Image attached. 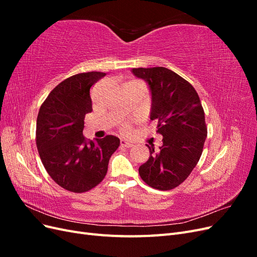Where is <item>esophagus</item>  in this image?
I'll return each mask as SVG.
<instances>
[{"mask_svg":"<svg viewBox=\"0 0 257 257\" xmlns=\"http://www.w3.org/2000/svg\"><path fill=\"white\" fill-rule=\"evenodd\" d=\"M120 145H121L122 147H124V148H132V147L134 146V145L132 144V143H130V142H127V141H125V139H121Z\"/></svg>","mask_w":257,"mask_h":257,"instance_id":"1","label":"esophagus"}]
</instances>
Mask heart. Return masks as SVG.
<instances>
[{"label":"heart","mask_w":257,"mask_h":257,"mask_svg":"<svg viewBox=\"0 0 257 257\" xmlns=\"http://www.w3.org/2000/svg\"><path fill=\"white\" fill-rule=\"evenodd\" d=\"M120 130L122 133H128V132L131 131V124L128 122H124L121 124L120 126Z\"/></svg>","instance_id":"heart-1"}]
</instances>
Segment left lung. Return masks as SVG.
Instances as JSON below:
<instances>
[{
    "label": "left lung",
    "instance_id": "8db88e82",
    "mask_svg": "<svg viewBox=\"0 0 257 257\" xmlns=\"http://www.w3.org/2000/svg\"><path fill=\"white\" fill-rule=\"evenodd\" d=\"M151 90L150 119L163 135L160 152L148 146L150 157L139 167L143 180L153 189L169 191L190 176L203 153L207 137L204 108L193 85L166 67L133 68Z\"/></svg>",
    "mask_w": 257,
    "mask_h": 257
}]
</instances>
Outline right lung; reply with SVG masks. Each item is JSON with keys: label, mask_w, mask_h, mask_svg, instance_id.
Here are the masks:
<instances>
[{"label": "right lung", "mask_w": 257, "mask_h": 257, "mask_svg": "<svg viewBox=\"0 0 257 257\" xmlns=\"http://www.w3.org/2000/svg\"><path fill=\"white\" fill-rule=\"evenodd\" d=\"M105 73L76 74L60 82L44 100L36 121V146L52 180L73 193L95 188L107 174L120 139L107 135L96 142L82 135L84 116L92 111L90 89Z\"/></svg>", "instance_id": "right-lung-1"}]
</instances>
